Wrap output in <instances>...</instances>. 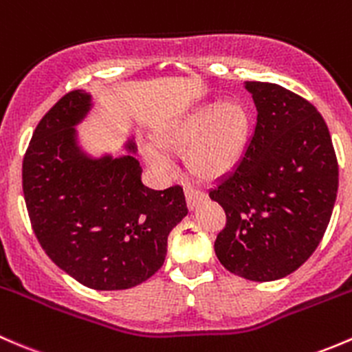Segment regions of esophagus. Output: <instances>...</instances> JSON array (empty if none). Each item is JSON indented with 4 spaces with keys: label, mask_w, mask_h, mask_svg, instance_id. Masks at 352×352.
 Masks as SVG:
<instances>
[{
    "label": "esophagus",
    "mask_w": 352,
    "mask_h": 352,
    "mask_svg": "<svg viewBox=\"0 0 352 352\" xmlns=\"http://www.w3.org/2000/svg\"><path fill=\"white\" fill-rule=\"evenodd\" d=\"M184 193H186V203H188V208L190 210H193L195 206H197L198 203L205 198V193L200 190H197V188H193V186H186Z\"/></svg>",
    "instance_id": "1"
}]
</instances>
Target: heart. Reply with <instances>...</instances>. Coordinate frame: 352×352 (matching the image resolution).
<instances>
[{
	"mask_svg": "<svg viewBox=\"0 0 352 352\" xmlns=\"http://www.w3.org/2000/svg\"><path fill=\"white\" fill-rule=\"evenodd\" d=\"M249 129L251 118L245 104L239 100H226L198 108L186 118L164 129L159 142L168 151H188L186 164L190 171L200 179H213L234 168L248 144ZM144 157L155 173L171 175V161L161 149L147 146Z\"/></svg>",
	"mask_w": 352,
	"mask_h": 352,
	"instance_id": "b5f03b06",
	"label": "heart"
}]
</instances>
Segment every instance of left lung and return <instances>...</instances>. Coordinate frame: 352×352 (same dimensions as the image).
Instances as JSON below:
<instances>
[{
	"label": "left lung",
	"mask_w": 352,
	"mask_h": 352,
	"mask_svg": "<svg viewBox=\"0 0 352 352\" xmlns=\"http://www.w3.org/2000/svg\"><path fill=\"white\" fill-rule=\"evenodd\" d=\"M257 122L244 155L210 190L226 210L215 254L251 281H274L314 254L331 222L339 166L327 123L305 98L249 81Z\"/></svg>",
	"instance_id": "1"
}]
</instances>
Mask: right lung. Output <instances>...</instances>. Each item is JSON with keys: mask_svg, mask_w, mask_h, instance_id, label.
I'll return each instance as SVG.
<instances>
[{"mask_svg": "<svg viewBox=\"0 0 352 352\" xmlns=\"http://www.w3.org/2000/svg\"><path fill=\"white\" fill-rule=\"evenodd\" d=\"M89 108L91 96L74 89L38 122L21 169L25 203L35 237L60 270L88 288L126 289L161 270L169 232L188 206L179 184L147 188L133 155L82 152L74 125Z\"/></svg>", "mask_w": 352, "mask_h": 352, "instance_id": "right-lung-1", "label": "right lung"}]
</instances>
